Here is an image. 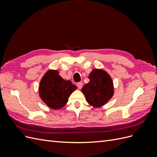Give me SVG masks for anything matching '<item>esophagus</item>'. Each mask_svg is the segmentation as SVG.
<instances>
[{
    "label": "esophagus",
    "instance_id": "34e87169",
    "mask_svg": "<svg viewBox=\"0 0 157 157\" xmlns=\"http://www.w3.org/2000/svg\"><path fill=\"white\" fill-rule=\"evenodd\" d=\"M77 86H78V88L79 89H81L82 87L83 84H82V82H78V83L77 84Z\"/></svg>",
    "mask_w": 157,
    "mask_h": 157
}]
</instances>
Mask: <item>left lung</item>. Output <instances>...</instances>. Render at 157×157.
<instances>
[{"label": "left lung", "instance_id": "1", "mask_svg": "<svg viewBox=\"0 0 157 157\" xmlns=\"http://www.w3.org/2000/svg\"><path fill=\"white\" fill-rule=\"evenodd\" d=\"M88 78L90 82L83 86L82 92L90 105L100 107L110 100L114 94L111 76L104 70L94 69Z\"/></svg>", "mask_w": 157, "mask_h": 157}]
</instances>
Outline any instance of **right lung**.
<instances>
[{
	"instance_id": "obj_1",
	"label": "right lung",
	"mask_w": 157,
	"mask_h": 157,
	"mask_svg": "<svg viewBox=\"0 0 157 157\" xmlns=\"http://www.w3.org/2000/svg\"><path fill=\"white\" fill-rule=\"evenodd\" d=\"M77 86L61 77L57 70H49L42 78L39 88L40 98L51 109H59L67 103Z\"/></svg>"
}]
</instances>
